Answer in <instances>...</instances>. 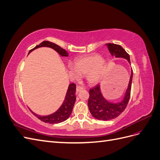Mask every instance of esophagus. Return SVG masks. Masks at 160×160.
I'll list each match as a JSON object with an SVG mask.
<instances>
[{
	"mask_svg": "<svg viewBox=\"0 0 160 160\" xmlns=\"http://www.w3.org/2000/svg\"><path fill=\"white\" fill-rule=\"evenodd\" d=\"M83 88H82L81 86H77L76 90H77V92H79L80 91L83 90Z\"/></svg>",
	"mask_w": 160,
	"mask_h": 160,
	"instance_id": "obj_1",
	"label": "esophagus"
}]
</instances>
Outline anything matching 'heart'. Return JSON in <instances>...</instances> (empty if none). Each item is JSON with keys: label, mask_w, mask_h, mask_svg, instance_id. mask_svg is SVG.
<instances>
[{"label": "heart", "mask_w": 160, "mask_h": 160, "mask_svg": "<svg viewBox=\"0 0 160 160\" xmlns=\"http://www.w3.org/2000/svg\"><path fill=\"white\" fill-rule=\"evenodd\" d=\"M106 70V62L99 55L93 54L80 57L75 62V66H70L72 75L79 77L86 75V79L90 84H95L102 79Z\"/></svg>", "instance_id": "heart-1"}]
</instances>
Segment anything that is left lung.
Returning a JSON list of instances; mask_svg holds the SVG:
<instances>
[{
	"label": "left lung",
	"instance_id": "obj_1",
	"mask_svg": "<svg viewBox=\"0 0 160 160\" xmlns=\"http://www.w3.org/2000/svg\"><path fill=\"white\" fill-rule=\"evenodd\" d=\"M108 49L111 54L116 57H122L126 59L130 63L129 55L119 45L114 43H107ZM133 78V71H132L128 89L122 101L118 103H111L108 102L101 94L100 85L98 84L94 88L89 89V98L88 99V107L91 115L99 120L108 121L115 119L123 112L126 108L131 95Z\"/></svg>",
	"mask_w": 160,
	"mask_h": 160
}]
</instances>
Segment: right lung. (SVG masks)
<instances>
[{
  "label": "right lung",
  "mask_w": 160,
  "mask_h": 160,
  "mask_svg": "<svg viewBox=\"0 0 160 160\" xmlns=\"http://www.w3.org/2000/svg\"><path fill=\"white\" fill-rule=\"evenodd\" d=\"M47 47L52 48V49L55 50L59 54H60L61 56L67 57L68 56V52H67L65 49H62L61 47L57 45L55 43L52 42L45 41L40 43L39 45H37L35 48H33L31 50L29 51L28 53H30L33 50H35L38 47ZM75 91H76V85L75 83H71L69 85L68 89L67 91V94L65 96V100L62 103V105L60 107V108L58 109L56 112L52 113L51 115H49L47 116H40L37 114H35L33 113L31 110H30L32 114L36 116V117L39 119L42 122L48 123H59L61 122H64L66 119L69 118V116L72 111V108L76 100V96H75Z\"/></svg>",
  "instance_id": "1"
}]
</instances>
